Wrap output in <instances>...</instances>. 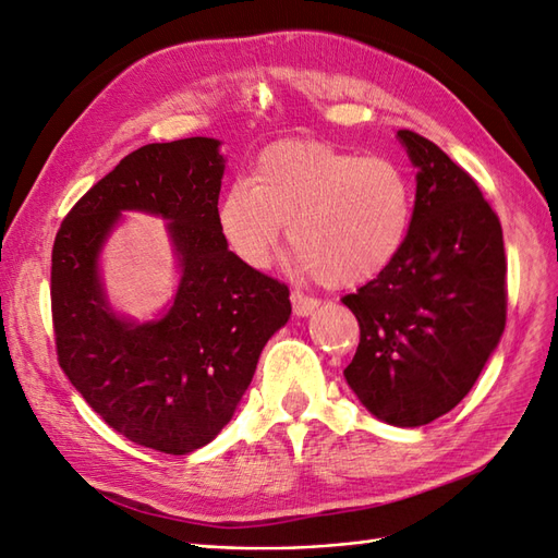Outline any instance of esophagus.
Wrapping results in <instances>:
<instances>
[{"label": "esophagus", "instance_id": "obj_1", "mask_svg": "<svg viewBox=\"0 0 558 558\" xmlns=\"http://www.w3.org/2000/svg\"><path fill=\"white\" fill-rule=\"evenodd\" d=\"M292 308H294V314L296 316H308V314H314V311L318 308V300H314V296H306V294H300V292H292Z\"/></svg>", "mask_w": 558, "mask_h": 558}]
</instances>
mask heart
I'll use <instances>...</instances> for the list:
<instances>
[{
  "mask_svg": "<svg viewBox=\"0 0 558 558\" xmlns=\"http://www.w3.org/2000/svg\"><path fill=\"white\" fill-rule=\"evenodd\" d=\"M413 220L404 168L320 140H282L256 157L252 178L218 202L228 247L252 268L278 252L282 226L302 266L332 290L356 288L390 268Z\"/></svg>",
  "mask_w": 558,
  "mask_h": 558,
  "instance_id": "b5f03b06",
  "label": "heart"
}]
</instances>
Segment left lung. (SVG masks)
<instances>
[{
  "label": "left lung",
  "instance_id": "obj_1",
  "mask_svg": "<svg viewBox=\"0 0 558 558\" xmlns=\"http://www.w3.org/2000/svg\"><path fill=\"white\" fill-rule=\"evenodd\" d=\"M416 173L397 262L342 296L361 340L344 378L375 418L430 423L471 392L507 326L501 223L475 180L435 142L399 131Z\"/></svg>",
  "mask_w": 558,
  "mask_h": 558
}]
</instances>
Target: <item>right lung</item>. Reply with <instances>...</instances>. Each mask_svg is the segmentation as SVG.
<instances>
[{"label": "right lung", "instance_id": "add662e5", "mask_svg": "<svg viewBox=\"0 0 558 558\" xmlns=\"http://www.w3.org/2000/svg\"><path fill=\"white\" fill-rule=\"evenodd\" d=\"M218 147L187 137L128 154L77 199L51 250L59 366L116 433L173 457L223 430L292 314L288 284L240 262L218 228ZM121 210L169 220L181 282L157 322L119 317L102 292L98 252Z\"/></svg>", "mask_w": 558, "mask_h": 558}]
</instances>
